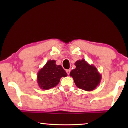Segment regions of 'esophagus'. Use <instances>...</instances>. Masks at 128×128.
<instances>
[{
	"instance_id": "1",
	"label": "esophagus",
	"mask_w": 128,
	"mask_h": 128,
	"mask_svg": "<svg viewBox=\"0 0 128 128\" xmlns=\"http://www.w3.org/2000/svg\"><path fill=\"white\" fill-rule=\"evenodd\" d=\"M66 73H67V74L68 75H69L70 72V70H66Z\"/></svg>"
}]
</instances>
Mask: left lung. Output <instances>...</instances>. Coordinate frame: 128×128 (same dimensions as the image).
<instances>
[{
    "instance_id": "8db88e82",
    "label": "left lung",
    "mask_w": 128,
    "mask_h": 128,
    "mask_svg": "<svg viewBox=\"0 0 128 128\" xmlns=\"http://www.w3.org/2000/svg\"><path fill=\"white\" fill-rule=\"evenodd\" d=\"M76 68L70 73L78 88L91 92L94 90L100 83L101 75L95 66L88 64L84 59L75 62Z\"/></svg>"
}]
</instances>
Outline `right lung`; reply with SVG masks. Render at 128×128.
Masks as SVG:
<instances>
[{"label":"right lung","instance_id":"1","mask_svg":"<svg viewBox=\"0 0 128 128\" xmlns=\"http://www.w3.org/2000/svg\"><path fill=\"white\" fill-rule=\"evenodd\" d=\"M67 76L61 65L56 64L55 60H49L37 73L38 86L43 90H48L58 84L62 77Z\"/></svg>","mask_w":128,"mask_h":128}]
</instances>
